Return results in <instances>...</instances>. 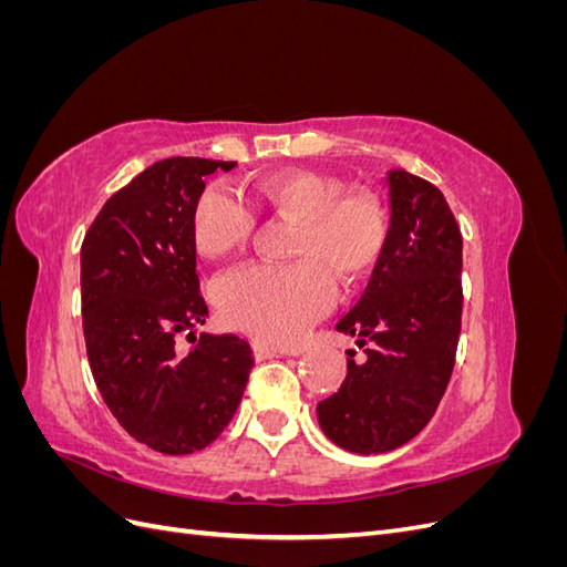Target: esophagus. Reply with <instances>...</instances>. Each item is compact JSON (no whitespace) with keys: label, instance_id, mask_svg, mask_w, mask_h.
I'll return each mask as SVG.
<instances>
[{"label":"esophagus","instance_id":"esophagus-1","mask_svg":"<svg viewBox=\"0 0 567 567\" xmlns=\"http://www.w3.org/2000/svg\"><path fill=\"white\" fill-rule=\"evenodd\" d=\"M252 354H255L257 362H265V359L284 357V352H279L277 348H271V346H265V342H252Z\"/></svg>","mask_w":567,"mask_h":567}]
</instances>
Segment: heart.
Wrapping results in <instances>:
<instances>
[{
    "instance_id": "obj_1",
    "label": "heart",
    "mask_w": 567,
    "mask_h": 567,
    "mask_svg": "<svg viewBox=\"0 0 567 567\" xmlns=\"http://www.w3.org/2000/svg\"><path fill=\"white\" fill-rule=\"evenodd\" d=\"M323 173L288 167L252 186V200L269 213L293 219L290 265H248L221 277L215 298L227 323L269 346H293L331 310L338 277H367L385 244V215L364 194ZM255 210L241 192L215 182L194 208V241L205 257H225L246 246Z\"/></svg>"
}]
</instances>
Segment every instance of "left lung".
<instances>
[{
  "instance_id": "left-lung-1",
  "label": "left lung",
  "mask_w": 567,
  "mask_h": 567,
  "mask_svg": "<svg viewBox=\"0 0 567 567\" xmlns=\"http://www.w3.org/2000/svg\"><path fill=\"white\" fill-rule=\"evenodd\" d=\"M390 225L364 296L336 329L359 338L340 390L317 404L323 435L354 454L416 437L452 379L461 333L463 238L442 192L390 169Z\"/></svg>"
}]
</instances>
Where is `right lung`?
Returning <instances> with one entry per match:
<instances>
[{
	"label": "right lung",
	"mask_w": 567,
	"mask_h": 567,
	"mask_svg": "<svg viewBox=\"0 0 567 567\" xmlns=\"http://www.w3.org/2000/svg\"><path fill=\"white\" fill-rule=\"evenodd\" d=\"M236 163L165 158L113 194L80 252L82 329L96 388L146 447L194 454L219 437L252 369L246 340L200 333L194 208L205 177ZM186 330L195 346L182 351Z\"/></svg>",
	"instance_id": "1"
}]
</instances>
